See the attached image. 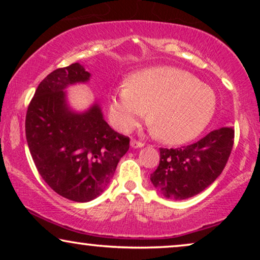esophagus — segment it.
<instances>
[{
  "mask_svg": "<svg viewBox=\"0 0 260 260\" xmlns=\"http://www.w3.org/2000/svg\"><path fill=\"white\" fill-rule=\"evenodd\" d=\"M130 147L136 149V148H142L144 147V143H142V142H138L136 140H131L130 141Z\"/></svg>",
  "mask_w": 260,
  "mask_h": 260,
  "instance_id": "obj_1",
  "label": "esophagus"
}]
</instances>
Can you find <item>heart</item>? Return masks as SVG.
Returning <instances> with one entry per match:
<instances>
[{
  "label": "heart",
  "instance_id": "obj_1",
  "mask_svg": "<svg viewBox=\"0 0 260 260\" xmlns=\"http://www.w3.org/2000/svg\"><path fill=\"white\" fill-rule=\"evenodd\" d=\"M216 109L214 91L193 74L169 66L142 70L110 97V116L129 130L148 116L149 126L166 143L194 140L206 129Z\"/></svg>",
  "mask_w": 260,
  "mask_h": 260
}]
</instances>
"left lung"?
Wrapping results in <instances>:
<instances>
[{
    "label": "left lung",
    "instance_id": "obj_1",
    "mask_svg": "<svg viewBox=\"0 0 260 260\" xmlns=\"http://www.w3.org/2000/svg\"><path fill=\"white\" fill-rule=\"evenodd\" d=\"M233 127H220L197 143L159 149V165L150 175L155 189L170 200H186L214 182L233 147Z\"/></svg>",
    "mask_w": 260,
    "mask_h": 260
}]
</instances>
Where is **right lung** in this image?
<instances>
[{
  "label": "right lung",
  "instance_id": "obj_1",
  "mask_svg": "<svg viewBox=\"0 0 260 260\" xmlns=\"http://www.w3.org/2000/svg\"><path fill=\"white\" fill-rule=\"evenodd\" d=\"M90 78L79 62L53 71L39 84L26 115L27 143L39 174L55 193L77 202L104 191L130 142L110 127L97 102L84 111L70 106L67 87Z\"/></svg>",
  "mask_w": 260,
  "mask_h": 260
}]
</instances>
